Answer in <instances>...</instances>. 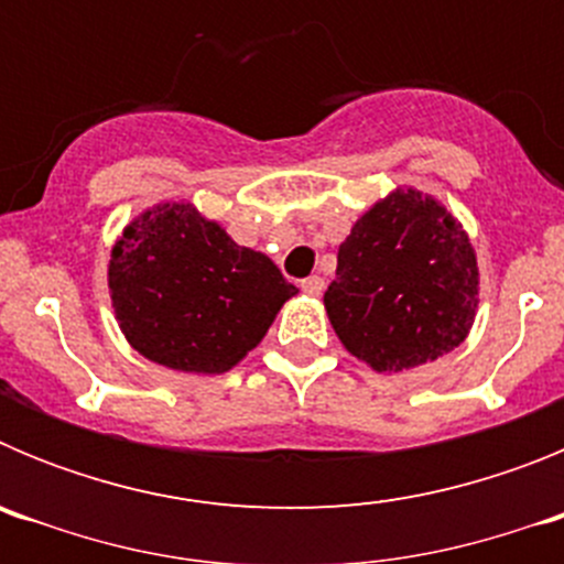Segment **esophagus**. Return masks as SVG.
<instances>
[{
  "instance_id": "obj_1",
  "label": "esophagus",
  "mask_w": 564,
  "mask_h": 564,
  "mask_svg": "<svg viewBox=\"0 0 564 564\" xmlns=\"http://www.w3.org/2000/svg\"><path fill=\"white\" fill-rule=\"evenodd\" d=\"M302 293H307V296H322V291H325V279L322 276H307L302 279Z\"/></svg>"
}]
</instances>
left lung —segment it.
<instances>
[{
  "mask_svg": "<svg viewBox=\"0 0 564 564\" xmlns=\"http://www.w3.org/2000/svg\"><path fill=\"white\" fill-rule=\"evenodd\" d=\"M477 307L480 268L466 228L415 186H395L358 217L325 293L344 350L383 376L460 347Z\"/></svg>",
  "mask_w": 564,
  "mask_h": 564,
  "instance_id": "obj_1",
  "label": "left lung"
}]
</instances>
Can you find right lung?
<instances>
[{
    "mask_svg": "<svg viewBox=\"0 0 564 564\" xmlns=\"http://www.w3.org/2000/svg\"><path fill=\"white\" fill-rule=\"evenodd\" d=\"M107 285L129 347L188 376L237 367L299 293L271 257L237 246L192 200L132 217L109 251Z\"/></svg>",
    "mask_w": 564,
    "mask_h": 564,
    "instance_id": "1",
    "label": "right lung"
}]
</instances>
